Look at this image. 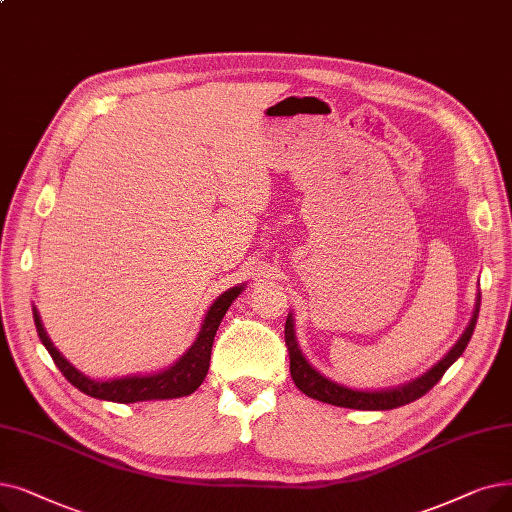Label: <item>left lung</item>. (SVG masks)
Masks as SVG:
<instances>
[{
	"instance_id": "8db88e82",
	"label": "left lung",
	"mask_w": 512,
	"mask_h": 512,
	"mask_svg": "<svg viewBox=\"0 0 512 512\" xmlns=\"http://www.w3.org/2000/svg\"><path fill=\"white\" fill-rule=\"evenodd\" d=\"M479 297H477V307L475 314L471 318V324L466 326L464 335L460 337V341L448 351L446 358L441 362H437L429 372H425L420 379L395 387V389H381V391H358V389H349L343 387L335 381L326 379L324 374H320L314 366H311L305 355L299 349V343L295 339V324H293V316L288 314L286 324H284V341L288 347V358H291V376L295 385L307 395L314 397L318 402L324 404H332V406H341V408H353V410H393L399 406H406L414 399L422 397L427 391L433 389V385H437V381L441 379L446 370L460 358L462 351L469 345L473 330L477 324V316H479Z\"/></svg>"
}]
</instances>
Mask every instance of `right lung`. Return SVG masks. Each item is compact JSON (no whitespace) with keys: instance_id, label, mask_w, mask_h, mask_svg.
I'll return each instance as SVG.
<instances>
[{"instance_id":"right-lung-1","label":"right lung","mask_w":512,"mask_h":512,"mask_svg":"<svg viewBox=\"0 0 512 512\" xmlns=\"http://www.w3.org/2000/svg\"><path fill=\"white\" fill-rule=\"evenodd\" d=\"M242 288L244 284L234 286L224 295H219V299L209 307L196 341L173 366L161 372L123 376V379H113V381L90 379V376H85L73 364L66 362L62 358V353L50 341L46 328L41 324L39 311L35 307H33V318H35V328L43 347H46L48 353L52 355V360L58 366V370L64 374V379L71 385H75L79 391H83L85 395L106 399V402H117V404H136V402H146V399H173V397H184L194 393L205 381L209 362H211V347H213L215 332L219 328L221 318L226 316L230 303L242 293Z\"/></svg>"}]
</instances>
